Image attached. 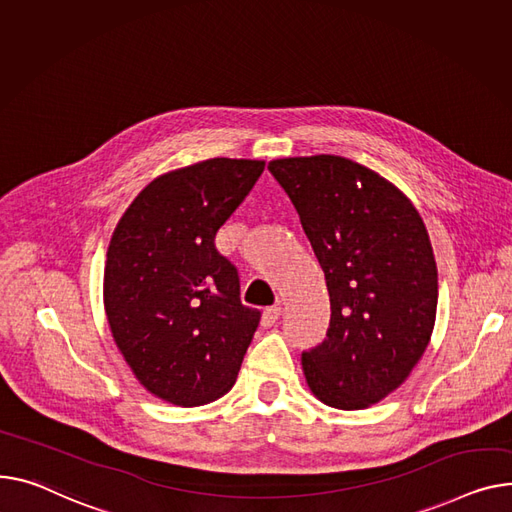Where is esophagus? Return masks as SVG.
Here are the masks:
<instances>
[{"label": "esophagus", "mask_w": 512, "mask_h": 512, "mask_svg": "<svg viewBox=\"0 0 512 512\" xmlns=\"http://www.w3.org/2000/svg\"><path fill=\"white\" fill-rule=\"evenodd\" d=\"M280 315H282V306H280V304L269 306V309H265L263 315H261V325H263L265 329L271 327V325H274V323L280 319Z\"/></svg>", "instance_id": "34e87169"}]
</instances>
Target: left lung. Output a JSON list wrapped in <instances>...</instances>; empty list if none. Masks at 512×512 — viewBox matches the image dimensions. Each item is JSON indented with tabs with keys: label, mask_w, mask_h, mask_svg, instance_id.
Wrapping results in <instances>:
<instances>
[{
	"label": "left lung",
	"mask_w": 512,
	"mask_h": 512,
	"mask_svg": "<svg viewBox=\"0 0 512 512\" xmlns=\"http://www.w3.org/2000/svg\"><path fill=\"white\" fill-rule=\"evenodd\" d=\"M300 216L325 271L327 337L302 352L311 393L337 410H364L420 362L436 321L438 274L426 226L393 183L342 156L267 164Z\"/></svg>",
	"instance_id": "left-lung-1"
}]
</instances>
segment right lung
<instances>
[{"label":"right lung","instance_id":"add662e5","mask_svg":"<svg viewBox=\"0 0 512 512\" xmlns=\"http://www.w3.org/2000/svg\"><path fill=\"white\" fill-rule=\"evenodd\" d=\"M263 168L210 158L170 170L131 201L111 236L107 321L135 379L166 403L216 401L241 370L261 313L241 302L236 267L214 238Z\"/></svg>","mask_w":512,"mask_h":512}]
</instances>
